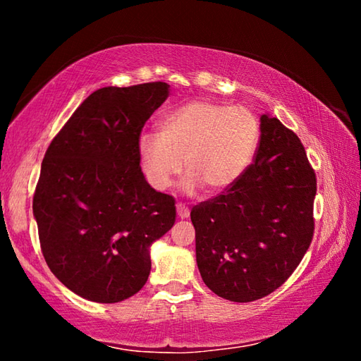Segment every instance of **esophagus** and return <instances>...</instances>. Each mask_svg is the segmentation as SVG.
<instances>
[{"mask_svg":"<svg viewBox=\"0 0 361 361\" xmlns=\"http://www.w3.org/2000/svg\"><path fill=\"white\" fill-rule=\"evenodd\" d=\"M176 213H178V218L185 219V218L189 216V209L183 204H178V205H176Z\"/></svg>","mask_w":361,"mask_h":361,"instance_id":"obj_1","label":"esophagus"}]
</instances>
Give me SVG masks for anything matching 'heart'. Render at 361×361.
Wrapping results in <instances>:
<instances>
[{
	"label": "heart",
	"instance_id": "b5f03b06",
	"mask_svg": "<svg viewBox=\"0 0 361 361\" xmlns=\"http://www.w3.org/2000/svg\"><path fill=\"white\" fill-rule=\"evenodd\" d=\"M161 133H140L137 149L146 180L166 191L183 172L186 191H228L252 166L261 138L256 114L245 106L191 100L161 119Z\"/></svg>",
	"mask_w": 361,
	"mask_h": 361
}]
</instances>
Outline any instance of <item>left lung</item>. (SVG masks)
<instances>
[{
	"mask_svg": "<svg viewBox=\"0 0 361 361\" xmlns=\"http://www.w3.org/2000/svg\"><path fill=\"white\" fill-rule=\"evenodd\" d=\"M315 192L301 140L262 114L259 146L245 175L191 210L204 283L234 302L256 301L282 286L312 242Z\"/></svg>",
	"mask_w": 361,
	"mask_h": 361,
	"instance_id": "1",
	"label": "left lung"
}]
</instances>
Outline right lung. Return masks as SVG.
<instances>
[{"mask_svg":"<svg viewBox=\"0 0 361 361\" xmlns=\"http://www.w3.org/2000/svg\"><path fill=\"white\" fill-rule=\"evenodd\" d=\"M170 85L102 87L49 145L33 195L41 252L78 296L119 302L143 288L149 247L172 229V195L149 186L137 142Z\"/></svg>","mask_w":361,"mask_h":361,"instance_id":"add662e5","label":"right lung"}]
</instances>
